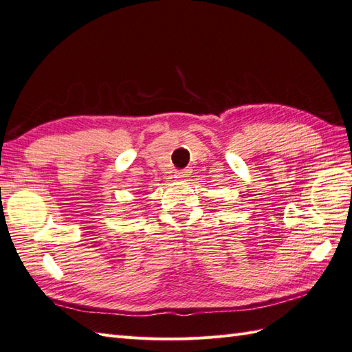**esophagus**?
Returning a JSON list of instances; mask_svg holds the SVG:
<instances>
[{
  "instance_id": "34e87169",
  "label": "esophagus",
  "mask_w": 352,
  "mask_h": 352,
  "mask_svg": "<svg viewBox=\"0 0 352 352\" xmlns=\"http://www.w3.org/2000/svg\"><path fill=\"white\" fill-rule=\"evenodd\" d=\"M188 177V173L186 169H183V170H177L175 173V175H174V178L175 179H178V182H184V179Z\"/></svg>"
}]
</instances>
